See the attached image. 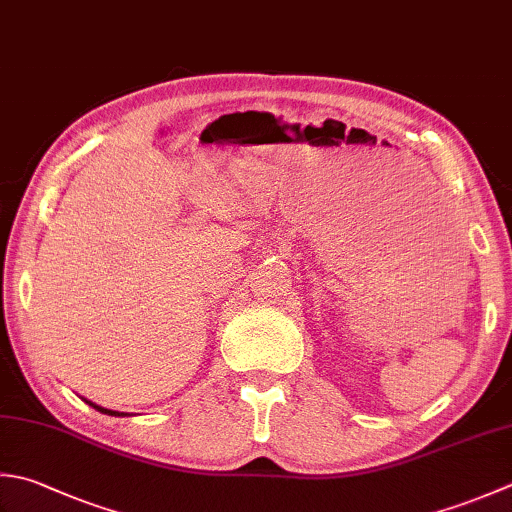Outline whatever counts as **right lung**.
Here are the masks:
<instances>
[{
  "label": "right lung",
  "mask_w": 512,
  "mask_h": 512,
  "mask_svg": "<svg viewBox=\"0 0 512 512\" xmlns=\"http://www.w3.org/2000/svg\"><path fill=\"white\" fill-rule=\"evenodd\" d=\"M84 402H86V404H90V406H93L95 410H99V413H106V415H115V417L119 415V413H117V410H108V408H102V406H97V404H93V402H88V399H84Z\"/></svg>",
  "instance_id": "right-lung-1"
}]
</instances>
